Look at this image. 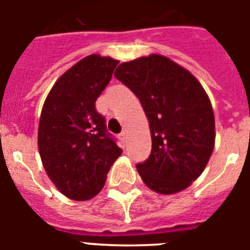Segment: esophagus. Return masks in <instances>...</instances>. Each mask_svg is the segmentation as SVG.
<instances>
[{"instance_id":"34e87169","label":"esophagus","mask_w":250,"mask_h":250,"mask_svg":"<svg viewBox=\"0 0 250 250\" xmlns=\"http://www.w3.org/2000/svg\"><path fill=\"white\" fill-rule=\"evenodd\" d=\"M119 139H120L123 144H125V143H126V140H127V134H126V132H125V131L121 132L120 135H119Z\"/></svg>"}]
</instances>
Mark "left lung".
<instances>
[{
  "label": "left lung",
  "instance_id": "obj_1",
  "mask_svg": "<svg viewBox=\"0 0 250 250\" xmlns=\"http://www.w3.org/2000/svg\"><path fill=\"white\" fill-rule=\"evenodd\" d=\"M114 75L138 96L149 120L151 152L136 164L143 182L159 194L184 190L204 171L214 149L207 92L188 70L160 55L123 62Z\"/></svg>",
  "mask_w": 250,
  "mask_h": 250
}]
</instances>
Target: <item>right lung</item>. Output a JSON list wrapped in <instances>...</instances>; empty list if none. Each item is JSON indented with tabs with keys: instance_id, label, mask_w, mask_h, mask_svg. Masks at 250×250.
I'll list each match as a JSON object with an SVG mask.
<instances>
[{
	"instance_id": "1",
	"label": "right lung",
	"mask_w": 250,
	"mask_h": 250,
	"mask_svg": "<svg viewBox=\"0 0 250 250\" xmlns=\"http://www.w3.org/2000/svg\"><path fill=\"white\" fill-rule=\"evenodd\" d=\"M119 61L90 55L52 86L39 124V150L51 182L63 195L83 202L100 193L123 150L106 129L95 103Z\"/></svg>"
}]
</instances>
